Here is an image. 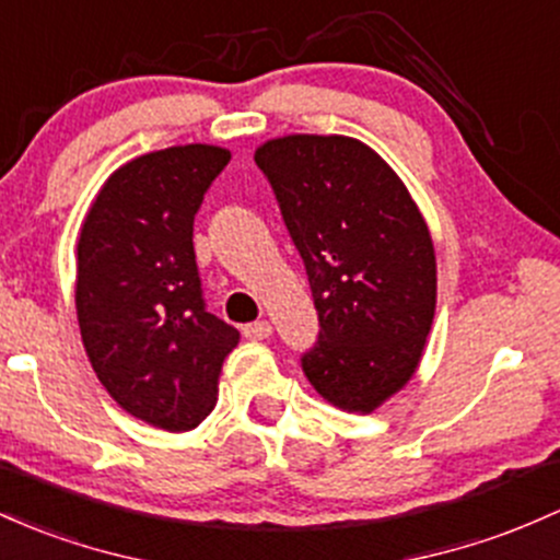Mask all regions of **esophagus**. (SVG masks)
Returning a JSON list of instances; mask_svg holds the SVG:
<instances>
[{"label":"esophagus","instance_id":"34e87169","mask_svg":"<svg viewBox=\"0 0 560 560\" xmlns=\"http://www.w3.org/2000/svg\"><path fill=\"white\" fill-rule=\"evenodd\" d=\"M270 331H273V327H270L268 322H252L244 327V337L247 340H266V337H270Z\"/></svg>","mask_w":560,"mask_h":560}]
</instances>
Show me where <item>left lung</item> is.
Returning <instances> with one entry per match:
<instances>
[{
    "label": "left lung",
    "instance_id": "obj_1",
    "mask_svg": "<svg viewBox=\"0 0 560 560\" xmlns=\"http://www.w3.org/2000/svg\"><path fill=\"white\" fill-rule=\"evenodd\" d=\"M305 262L318 340L311 385L370 415L422 359L435 313V252L401 177L346 135H287L255 151Z\"/></svg>",
    "mask_w": 560,
    "mask_h": 560
}]
</instances>
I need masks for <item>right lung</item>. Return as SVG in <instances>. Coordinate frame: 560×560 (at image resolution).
Segmentation results:
<instances>
[{"mask_svg": "<svg viewBox=\"0 0 560 560\" xmlns=\"http://www.w3.org/2000/svg\"><path fill=\"white\" fill-rule=\"evenodd\" d=\"M231 151L190 143L121 164L77 244V316L103 388L153 428L183 433L218 401L238 329L207 313L194 218Z\"/></svg>", "mask_w": 560, "mask_h": 560, "instance_id": "obj_1", "label": "right lung"}]
</instances>
